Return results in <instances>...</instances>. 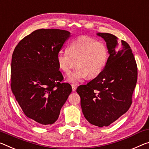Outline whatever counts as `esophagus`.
Listing matches in <instances>:
<instances>
[{"instance_id":"obj_1","label":"esophagus","mask_w":149,"mask_h":149,"mask_svg":"<svg viewBox=\"0 0 149 149\" xmlns=\"http://www.w3.org/2000/svg\"><path fill=\"white\" fill-rule=\"evenodd\" d=\"M72 90L73 91H75L76 90V88H77V86H75V85L74 84H72Z\"/></svg>"}]
</instances>
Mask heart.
Listing matches in <instances>:
<instances>
[{
	"mask_svg": "<svg viewBox=\"0 0 149 149\" xmlns=\"http://www.w3.org/2000/svg\"><path fill=\"white\" fill-rule=\"evenodd\" d=\"M108 60V49L104 42L87 36H81L73 41L68 50H60L57 56L58 65L65 74L77 69L69 77L76 82L85 77H93L102 72Z\"/></svg>",
	"mask_w": 149,
	"mask_h": 149,
	"instance_id": "b5f03b06",
	"label": "heart"
}]
</instances>
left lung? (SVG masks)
<instances>
[{
	"mask_svg": "<svg viewBox=\"0 0 149 149\" xmlns=\"http://www.w3.org/2000/svg\"><path fill=\"white\" fill-rule=\"evenodd\" d=\"M105 40L109 54L100 74L77 88L82 112L91 124L107 127L125 114L132 104L137 81V65L129 45L109 33H97Z\"/></svg>",
	"mask_w": 149,
	"mask_h": 149,
	"instance_id": "left-lung-1",
	"label": "left lung"
}]
</instances>
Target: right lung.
<instances>
[{
	"mask_svg": "<svg viewBox=\"0 0 149 149\" xmlns=\"http://www.w3.org/2000/svg\"><path fill=\"white\" fill-rule=\"evenodd\" d=\"M70 36L67 30H36L21 40L12 56L11 90L26 116L42 125L57 121L72 91L57 60Z\"/></svg>",
	"mask_w": 149,
	"mask_h": 149,
	"instance_id": "right-lung-1",
	"label": "right lung"
}]
</instances>
